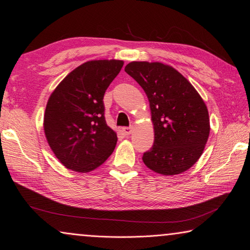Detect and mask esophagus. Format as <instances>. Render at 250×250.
Here are the masks:
<instances>
[{"label": "esophagus", "mask_w": 250, "mask_h": 250, "mask_svg": "<svg viewBox=\"0 0 250 250\" xmlns=\"http://www.w3.org/2000/svg\"><path fill=\"white\" fill-rule=\"evenodd\" d=\"M133 126H125V128H122V132H124L125 135H130L132 132H133Z\"/></svg>", "instance_id": "esophagus-1"}]
</instances>
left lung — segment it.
<instances>
[{"mask_svg": "<svg viewBox=\"0 0 250 250\" xmlns=\"http://www.w3.org/2000/svg\"><path fill=\"white\" fill-rule=\"evenodd\" d=\"M125 71L149 101L155 141L143 155L145 166L166 176L187 171L199 160L208 140L204 101L188 79L163 63L133 61Z\"/></svg>", "mask_w": 250, "mask_h": 250, "instance_id": "left-lung-1", "label": "left lung"}]
</instances>
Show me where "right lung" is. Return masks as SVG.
Listing matches in <instances>:
<instances>
[{"label": "right lung", "instance_id": "right-lung-1", "mask_svg": "<svg viewBox=\"0 0 250 250\" xmlns=\"http://www.w3.org/2000/svg\"><path fill=\"white\" fill-rule=\"evenodd\" d=\"M122 66L121 60L88 61L68 74L49 97L45 135L66 168L93 171L113 153L117 134L106 125L103 98Z\"/></svg>", "mask_w": 250, "mask_h": 250}]
</instances>
